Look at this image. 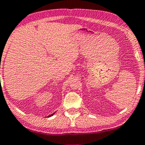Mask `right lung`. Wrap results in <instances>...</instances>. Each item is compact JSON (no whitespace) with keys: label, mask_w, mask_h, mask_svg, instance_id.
I'll return each instance as SVG.
<instances>
[{"label":"right lung","mask_w":145,"mask_h":145,"mask_svg":"<svg viewBox=\"0 0 145 145\" xmlns=\"http://www.w3.org/2000/svg\"><path fill=\"white\" fill-rule=\"evenodd\" d=\"M54 113H53V114H52V115H49V116H48V117H51V116H52V115H53L54 114Z\"/></svg>","instance_id":"right-lung-1"}]
</instances>
